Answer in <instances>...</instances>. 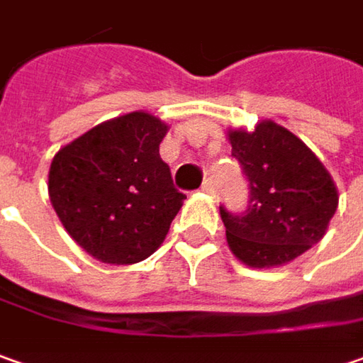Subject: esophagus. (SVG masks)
Here are the masks:
<instances>
[{
    "instance_id": "obj_1",
    "label": "esophagus",
    "mask_w": 363,
    "mask_h": 363,
    "mask_svg": "<svg viewBox=\"0 0 363 363\" xmlns=\"http://www.w3.org/2000/svg\"><path fill=\"white\" fill-rule=\"evenodd\" d=\"M201 191L207 193V195H215V182L211 179H207V181L201 184Z\"/></svg>"
}]
</instances>
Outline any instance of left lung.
<instances>
[{
    "instance_id": "left-lung-1",
    "label": "left lung",
    "mask_w": 363,
    "mask_h": 363,
    "mask_svg": "<svg viewBox=\"0 0 363 363\" xmlns=\"http://www.w3.org/2000/svg\"><path fill=\"white\" fill-rule=\"evenodd\" d=\"M228 140L250 182L244 215L219 207L231 254L250 268H274L319 244L339 203L323 162L272 119L228 130Z\"/></svg>"
}]
</instances>
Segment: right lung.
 <instances>
[{"label": "right lung", "instance_id": "right-lung-1", "mask_svg": "<svg viewBox=\"0 0 363 363\" xmlns=\"http://www.w3.org/2000/svg\"><path fill=\"white\" fill-rule=\"evenodd\" d=\"M168 123L148 111L107 119L62 146L48 170V197L62 228L89 256L128 266L152 256L184 195L160 158Z\"/></svg>", "mask_w": 363, "mask_h": 363}]
</instances>
